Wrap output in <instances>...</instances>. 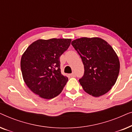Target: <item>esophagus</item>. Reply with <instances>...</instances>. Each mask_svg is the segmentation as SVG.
<instances>
[{
	"instance_id": "34e87169",
	"label": "esophagus",
	"mask_w": 132,
	"mask_h": 132,
	"mask_svg": "<svg viewBox=\"0 0 132 132\" xmlns=\"http://www.w3.org/2000/svg\"><path fill=\"white\" fill-rule=\"evenodd\" d=\"M70 76L71 77H75L76 76V75H75V73L73 72V73H72L71 74H70Z\"/></svg>"
}]
</instances>
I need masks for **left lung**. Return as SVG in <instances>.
<instances>
[{
    "mask_svg": "<svg viewBox=\"0 0 132 132\" xmlns=\"http://www.w3.org/2000/svg\"><path fill=\"white\" fill-rule=\"evenodd\" d=\"M71 45L84 65V75L79 80L84 91L96 97L107 93L120 72V61L113 48L96 37L80 38L72 41Z\"/></svg>",
    "mask_w": 132,
    "mask_h": 132,
    "instance_id": "left-lung-1",
    "label": "left lung"
}]
</instances>
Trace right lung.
<instances>
[{
	"instance_id": "1",
	"label": "right lung",
	"mask_w": 132,
	"mask_h": 132,
	"mask_svg": "<svg viewBox=\"0 0 132 132\" xmlns=\"http://www.w3.org/2000/svg\"><path fill=\"white\" fill-rule=\"evenodd\" d=\"M71 39H38L28 47L21 59L23 78L28 87L41 98L58 95L68 81L61 73L60 59Z\"/></svg>"
}]
</instances>
